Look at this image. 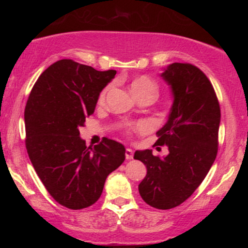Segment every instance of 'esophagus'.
Segmentation results:
<instances>
[{
	"label": "esophagus",
	"mask_w": 248,
	"mask_h": 248,
	"mask_svg": "<svg viewBox=\"0 0 248 248\" xmlns=\"http://www.w3.org/2000/svg\"><path fill=\"white\" fill-rule=\"evenodd\" d=\"M124 154H126V158H127V160H132L133 155H134V152H133L132 149H129V148H127L126 153H124Z\"/></svg>",
	"instance_id": "esophagus-1"
}]
</instances>
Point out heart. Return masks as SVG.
I'll list each match as a JSON object with an SVG mask.
<instances>
[{
    "label": "heart",
    "instance_id": "1",
    "mask_svg": "<svg viewBox=\"0 0 248 248\" xmlns=\"http://www.w3.org/2000/svg\"><path fill=\"white\" fill-rule=\"evenodd\" d=\"M130 87H132L134 94L138 96V98H142V96H146V95L156 96L158 91V86L157 84H156V81L148 76H140L138 77V78H135L132 81V84H130ZM108 90H109V86L105 87L100 92V94H99V98H98L99 105H102L105 102ZM147 128H148L147 124L141 122V124H135V126L133 127V130L143 132V130H146Z\"/></svg>",
    "mask_w": 248,
    "mask_h": 248
}]
</instances>
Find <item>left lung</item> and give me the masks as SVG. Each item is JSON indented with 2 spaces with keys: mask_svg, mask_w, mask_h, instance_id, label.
Masks as SVG:
<instances>
[{
  "mask_svg": "<svg viewBox=\"0 0 248 248\" xmlns=\"http://www.w3.org/2000/svg\"><path fill=\"white\" fill-rule=\"evenodd\" d=\"M173 98L167 124L156 143L168 146L164 157L136 150L147 167L139 192L148 205L169 210L186 202L201 186L216 160L220 107L207 77L195 65L172 62L161 73Z\"/></svg>",
  "mask_w": 248,
  "mask_h": 248,
  "instance_id": "8db88e82",
  "label": "left lung"
}]
</instances>
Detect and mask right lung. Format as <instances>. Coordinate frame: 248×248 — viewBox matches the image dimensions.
Returning <instances> with one entry per match:
<instances>
[{"label":"right lung","mask_w":248,"mask_h":248,"mask_svg":"<svg viewBox=\"0 0 248 248\" xmlns=\"http://www.w3.org/2000/svg\"><path fill=\"white\" fill-rule=\"evenodd\" d=\"M115 70L96 71L62 59L37 79L24 110L25 146L37 175L56 202L71 210L100 198L107 176L124 163L126 149L104 138L86 147L79 127L94 113Z\"/></svg>","instance_id":"add662e5"}]
</instances>
